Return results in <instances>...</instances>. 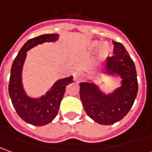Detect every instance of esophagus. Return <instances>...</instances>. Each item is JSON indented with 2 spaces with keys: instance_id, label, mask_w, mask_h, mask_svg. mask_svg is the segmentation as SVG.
I'll list each match as a JSON object with an SVG mask.
<instances>
[{
  "instance_id": "1",
  "label": "esophagus",
  "mask_w": 152,
  "mask_h": 152,
  "mask_svg": "<svg viewBox=\"0 0 152 152\" xmlns=\"http://www.w3.org/2000/svg\"><path fill=\"white\" fill-rule=\"evenodd\" d=\"M74 80L76 82H81L83 80V74L81 72H76L74 76Z\"/></svg>"
}]
</instances>
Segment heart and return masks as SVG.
<instances>
[{
	"label": "heart",
	"mask_w": 152,
	"mask_h": 152,
	"mask_svg": "<svg viewBox=\"0 0 152 152\" xmlns=\"http://www.w3.org/2000/svg\"><path fill=\"white\" fill-rule=\"evenodd\" d=\"M98 45H100V46H99L98 50H97V59L98 60H103L104 58H106L107 55L110 54V52H111V46L109 45L108 43H106V42L100 45L99 41L92 40L88 45V50H94Z\"/></svg>",
	"instance_id": "1"
}]
</instances>
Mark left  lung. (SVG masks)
<instances>
[{"instance_id":"1","label":"left lung","mask_w":152,"mask_h":152,"mask_svg":"<svg viewBox=\"0 0 152 152\" xmlns=\"http://www.w3.org/2000/svg\"><path fill=\"white\" fill-rule=\"evenodd\" d=\"M113 44L114 55L107 58L102 72L106 77H119L120 86L106 93L92 79L80 83V97L85 112L102 125L121 120L130 110L138 92L133 60L122 44L114 41Z\"/></svg>"}]
</instances>
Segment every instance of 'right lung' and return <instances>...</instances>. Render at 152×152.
Listing matches in <instances>:
<instances>
[{
    "instance_id": "right-lung-1",
    "label": "right lung",
    "mask_w": 152,
    "mask_h": 152,
    "mask_svg": "<svg viewBox=\"0 0 152 152\" xmlns=\"http://www.w3.org/2000/svg\"><path fill=\"white\" fill-rule=\"evenodd\" d=\"M59 39V34H43L27 41L15 58L8 86L9 95L16 112L25 122L35 126L50 124L59 112L60 102L64 97L66 86L73 82V76L60 79L39 97L27 94L23 83V69L27 52L32 48L44 43H54Z\"/></svg>"
}]
</instances>
